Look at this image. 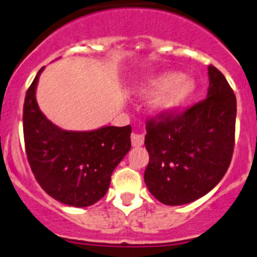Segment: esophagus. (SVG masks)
I'll return each mask as SVG.
<instances>
[{
	"label": "esophagus",
	"instance_id": "esophagus-1",
	"mask_svg": "<svg viewBox=\"0 0 257 257\" xmlns=\"http://www.w3.org/2000/svg\"><path fill=\"white\" fill-rule=\"evenodd\" d=\"M132 139V145L133 147H142L144 143V136L143 134H137V133H133L131 137Z\"/></svg>",
	"mask_w": 257,
	"mask_h": 257
}]
</instances>
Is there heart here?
<instances>
[{
    "label": "heart",
    "mask_w": 257,
    "mask_h": 257,
    "mask_svg": "<svg viewBox=\"0 0 257 257\" xmlns=\"http://www.w3.org/2000/svg\"><path fill=\"white\" fill-rule=\"evenodd\" d=\"M195 84L190 78L177 73H164L148 80L137 89L142 97L153 94L149 103V110L155 116H168L190 98Z\"/></svg>",
    "instance_id": "1"
}]
</instances>
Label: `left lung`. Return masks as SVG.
<instances>
[{
  "label": "left lung",
  "mask_w": 257,
  "mask_h": 257,
  "mask_svg": "<svg viewBox=\"0 0 257 257\" xmlns=\"http://www.w3.org/2000/svg\"><path fill=\"white\" fill-rule=\"evenodd\" d=\"M208 76L205 100L181 115L148 121L144 181L165 205H184L206 195L231 162L236 98L219 69L209 66Z\"/></svg>",
  "instance_id": "left-lung-1"
}]
</instances>
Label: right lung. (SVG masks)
Masks as SVG:
<instances>
[{
  "label": "right lung",
  "mask_w": 257,
  "mask_h": 257,
  "mask_svg": "<svg viewBox=\"0 0 257 257\" xmlns=\"http://www.w3.org/2000/svg\"><path fill=\"white\" fill-rule=\"evenodd\" d=\"M38 71L23 105V136L30 167L43 190L57 201L85 208L105 195L116 165L131 149V125L66 131L52 123L36 99Z\"/></svg>",
  "instance_id": "1"
}]
</instances>
